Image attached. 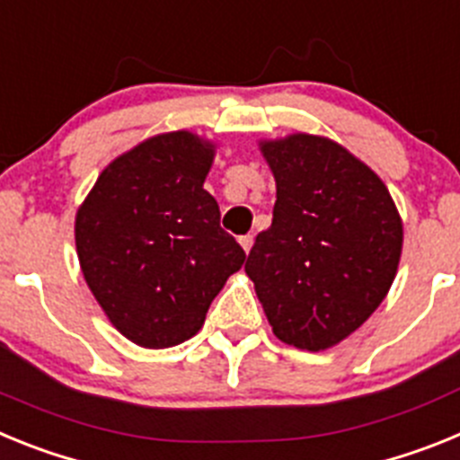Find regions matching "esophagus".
<instances>
[{"mask_svg": "<svg viewBox=\"0 0 460 460\" xmlns=\"http://www.w3.org/2000/svg\"><path fill=\"white\" fill-rule=\"evenodd\" d=\"M239 243H242V249L249 253L251 246H253V234H243V237H239Z\"/></svg>", "mask_w": 460, "mask_h": 460, "instance_id": "1", "label": "esophagus"}]
</instances>
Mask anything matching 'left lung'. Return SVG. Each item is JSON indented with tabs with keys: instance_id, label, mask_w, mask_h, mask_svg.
<instances>
[{
	"instance_id": "8db88e82",
	"label": "left lung",
	"mask_w": 460,
	"mask_h": 460,
	"mask_svg": "<svg viewBox=\"0 0 460 460\" xmlns=\"http://www.w3.org/2000/svg\"><path fill=\"white\" fill-rule=\"evenodd\" d=\"M260 152L276 180L274 218L243 270L283 343L327 350L387 296L403 223L385 181L339 142L292 133Z\"/></svg>"
}]
</instances>
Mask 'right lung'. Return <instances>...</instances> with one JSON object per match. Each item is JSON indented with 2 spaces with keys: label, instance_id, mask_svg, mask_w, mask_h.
<instances>
[{
  "label": "right lung",
  "instance_id": "right-lung-1",
  "mask_svg": "<svg viewBox=\"0 0 460 460\" xmlns=\"http://www.w3.org/2000/svg\"><path fill=\"white\" fill-rule=\"evenodd\" d=\"M217 147L161 133L117 156L75 214V249L108 320L142 348H172L205 324L246 253L202 189Z\"/></svg>",
  "mask_w": 460,
  "mask_h": 460
}]
</instances>
